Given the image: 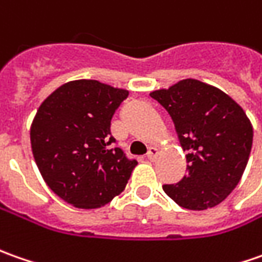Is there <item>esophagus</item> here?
Instances as JSON below:
<instances>
[{"label":"esophagus","mask_w":262,"mask_h":262,"mask_svg":"<svg viewBox=\"0 0 262 262\" xmlns=\"http://www.w3.org/2000/svg\"><path fill=\"white\" fill-rule=\"evenodd\" d=\"M158 157V148H155V146H150L148 150V154H146V158L149 161H154V159Z\"/></svg>","instance_id":"esophagus-1"}]
</instances>
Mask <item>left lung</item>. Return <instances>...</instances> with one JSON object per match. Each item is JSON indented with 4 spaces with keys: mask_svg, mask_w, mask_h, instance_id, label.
<instances>
[{
    "mask_svg": "<svg viewBox=\"0 0 262 262\" xmlns=\"http://www.w3.org/2000/svg\"><path fill=\"white\" fill-rule=\"evenodd\" d=\"M176 124L187 150L188 174L164 191L178 206L206 210L222 203L238 185L252 148V124L235 100L222 90L187 78L152 91Z\"/></svg>",
    "mask_w": 262,
    "mask_h": 262,
    "instance_id": "left-lung-1",
    "label": "left lung"
}]
</instances>
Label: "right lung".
Masks as SVG:
<instances>
[{"mask_svg": "<svg viewBox=\"0 0 262 262\" xmlns=\"http://www.w3.org/2000/svg\"><path fill=\"white\" fill-rule=\"evenodd\" d=\"M129 91L95 79L56 88L40 104L30 127L34 161L53 193L78 209H97L122 193L135 159L116 142L112 117Z\"/></svg>", "mask_w": 262, "mask_h": 262, "instance_id": "1", "label": "right lung"}]
</instances>
